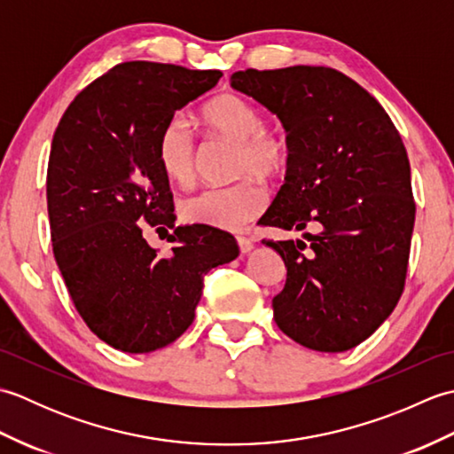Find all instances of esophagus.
I'll return each mask as SVG.
<instances>
[{
	"instance_id": "34e87169",
	"label": "esophagus",
	"mask_w": 454,
	"mask_h": 454,
	"mask_svg": "<svg viewBox=\"0 0 454 454\" xmlns=\"http://www.w3.org/2000/svg\"><path fill=\"white\" fill-rule=\"evenodd\" d=\"M236 242H238V247H239V252H242V254H247V252H252V249H254V239H249L246 236H238Z\"/></svg>"
}]
</instances>
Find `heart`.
Listing matches in <instances>:
<instances>
[{
	"instance_id": "heart-1",
	"label": "heart",
	"mask_w": 454,
	"mask_h": 454,
	"mask_svg": "<svg viewBox=\"0 0 454 454\" xmlns=\"http://www.w3.org/2000/svg\"><path fill=\"white\" fill-rule=\"evenodd\" d=\"M202 121L212 134L236 142L234 173L246 176L232 185L207 187L183 199L181 218L189 224L239 230L267 207V189L257 177L275 181L293 160V142L277 124L263 122L255 103L238 93H222L202 109ZM158 166L177 185H189L197 176L199 144L185 117H171L158 137Z\"/></svg>"
}]
</instances>
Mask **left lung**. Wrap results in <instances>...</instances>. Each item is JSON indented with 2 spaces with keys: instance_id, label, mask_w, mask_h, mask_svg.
<instances>
[{
  "instance_id": "obj_1",
  "label": "left lung",
  "mask_w": 454,
  "mask_h": 454,
  "mask_svg": "<svg viewBox=\"0 0 454 454\" xmlns=\"http://www.w3.org/2000/svg\"><path fill=\"white\" fill-rule=\"evenodd\" d=\"M230 83L273 111L293 142L285 185L259 222L316 228L308 244L263 239L286 267L275 322L308 349H351L379 330L406 285L416 202L400 132L369 91L333 67H249Z\"/></svg>"
}]
</instances>
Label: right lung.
<instances>
[{"label": "right lung", "mask_w": 454, "mask_h": 454, "mask_svg": "<svg viewBox=\"0 0 454 454\" xmlns=\"http://www.w3.org/2000/svg\"><path fill=\"white\" fill-rule=\"evenodd\" d=\"M220 70L122 62L82 90L62 114L46 171L52 252L75 310L124 353L173 343L195 320L205 275L232 262V234L179 226L171 255L142 236L173 228L158 137L176 111L210 91Z\"/></svg>", "instance_id": "right-lung-1"}]
</instances>
